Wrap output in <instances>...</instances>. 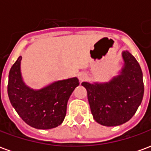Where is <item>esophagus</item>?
<instances>
[{
	"label": "esophagus",
	"instance_id": "1",
	"mask_svg": "<svg viewBox=\"0 0 151 151\" xmlns=\"http://www.w3.org/2000/svg\"><path fill=\"white\" fill-rule=\"evenodd\" d=\"M86 78H87V75L85 73H78V79L80 82H83L84 80H86Z\"/></svg>",
	"mask_w": 151,
	"mask_h": 151
}]
</instances>
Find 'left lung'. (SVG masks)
I'll list each match as a JSON object with an SVG mask.
<instances>
[{"label":"left lung","mask_w":151,"mask_h":151,"mask_svg":"<svg viewBox=\"0 0 151 151\" xmlns=\"http://www.w3.org/2000/svg\"><path fill=\"white\" fill-rule=\"evenodd\" d=\"M124 65L120 75L109 82H82L96 122L104 126H117L133 116L144 95L142 72L135 57L128 51L122 53Z\"/></svg>","instance_id":"8db88e82"}]
</instances>
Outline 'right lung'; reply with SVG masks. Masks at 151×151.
<instances>
[{
  "instance_id": "right-lung-1",
  "label": "right lung",
  "mask_w": 151,
  "mask_h": 151,
  "mask_svg": "<svg viewBox=\"0 0 151 151\" xmlns=\"http://www.w3.org/2000/svg\"><path fill=\"white\" fill-rule=\"evenodd\" d=\"M19 56L9 73L8 95L19 116L30 126L50 129L62 123L67 103L79 85L77 78L57 81L44 88L35 91L25 85L20 70Z\"/></svg>"
}]
</instances>
